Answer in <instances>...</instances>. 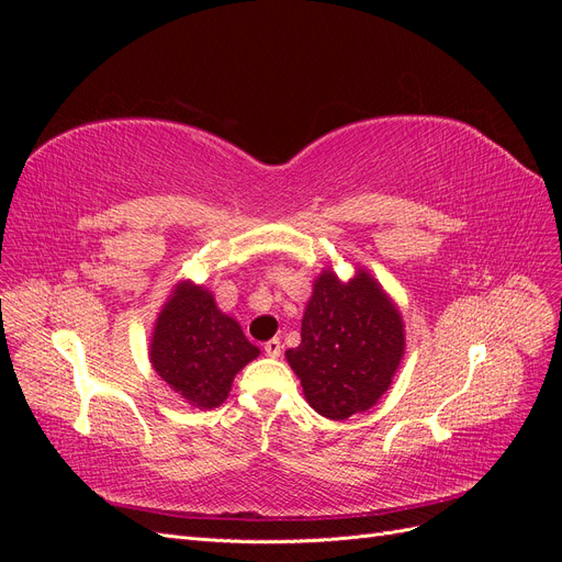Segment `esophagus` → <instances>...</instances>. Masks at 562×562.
I'll return each instance as SVG.
<instances>
[{
    "instance_id": "1",
    "label": "esophagus",
    "mask_w": 562,
    "mask_h": 562,
    "mask_svg": "<svg viewBox=\"0 0 562 562\" xmlns=\"http://www.w3.org/2000/svg\"><path fill=\"white\" fill-rule=\"evenodd\" d=\"M265 351H267V356H271V359H279V356H281V351H283V345H281V339H279V337H274V339H269V342H265Z\"/></svg>"
}]
</instances>
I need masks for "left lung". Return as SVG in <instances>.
Wrapping results in <instances>:
<instances>
[{"mask_svg": "<svg viewBox=\"0 0 562 562\" xmlns=\"http://www.w3.org/2000/svg\"><path fill=\"white\" fill-rule=\"evenodd\" d=\"M405 347L403 321L366 271L339 283L323 271L304 310L302 342L285 351L304 398L328 419L375 405L391 384Z\"/></svg>", "mask_w": 562, "mask_h": 562, "instance_id": "1", "label": "left lung"}]
</instances>
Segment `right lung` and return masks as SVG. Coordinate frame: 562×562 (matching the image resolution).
<instances>
[{
  "label": "right lung",
  "mask_w": 562,
  "mask_h": 562,
  "mask_svg": "<svg viewBox=\"0 0 562 562\" xmlns=\"http://www.w3.org/2000/svg\"><path fill=\"white\" fill-rule=\"evenodd\" d=\"M258 353L239 323L215 307L213 295L187 281L166 302L149 345L159 378L196 407L223 403L236 372Z\"/></svg>",
  "instance_id": "add662e5"
}]
</instances>
